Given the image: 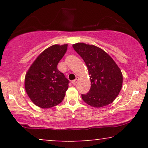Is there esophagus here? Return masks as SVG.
Segmentation results:
<instances>
[{
    "instance_id": "esophagus-1",
    "label": "esophagus",
    "mask_w": 148,
    "mask_h": 148,
    "mask_svg": "<svg viewBox=\"0 0 148 148\" xmlns=\"http://www.w3.org/2000/svg\"><path fill=\"white\" fill-rule=\"evenodd\" d=\"M79 80V78L78 77H77L76 79H75V80H73L72 81V84H73V85H75L76 84H77V81Z\"/></svg>"
}]
</instances>
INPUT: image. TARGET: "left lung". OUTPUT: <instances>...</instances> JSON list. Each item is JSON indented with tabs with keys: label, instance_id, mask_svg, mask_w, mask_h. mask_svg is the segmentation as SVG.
Instances as JSON below:
<instances>
[{
	"label": "left lung",
	"instance_id": "left-lung-1",
	"mask_svg": "<svg viewBox=\"0 0 148 148\" xmlns=\"http://www.w3.org/2000/svg\"><path fill=\"white\" fill-rule=\"evenodd\" d=\"M73 48L84 60L90 75L91 88L82 95L83 100L94 108L111 104L122 88L120 68L108 53L96 46L79 42Z\"/></svg>",
	"mask_w": 148,
	"mask_h": 148
}]
</instances>
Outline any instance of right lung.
<instances>
[{
  "mask_svg": "<svg viewBox=\"0 0 148 148\" xmlns=\"http://www.w3.org/2000/svg\"><path fill=\"white\" fill-rule=\"evenodd\" d=\"M67 44H54L40 53L26 73L25 89L30 100L42 108L59 104L65 96L69 80L57 69Z\"/></svg>",
  "mask_w": 148,
  "mask_h": 148,
  "instance_id": "obj_1",
  "label": "right lung"
}]
</instances>
